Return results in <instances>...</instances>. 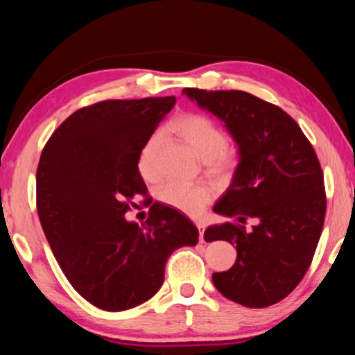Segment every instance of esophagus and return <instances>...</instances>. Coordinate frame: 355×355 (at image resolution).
Segmentation results:
<instances>
[{"mask_svg": "<svg viewBox=\"0 0 355 355\" xmlns=\"http://www.w3.org/2000/svg\"><path fill=\"white\" fill-rule=\"evenodd\" d=\"M196 227H197V230H199L200 241H203V232H205V224H203L202 220H197V222H196Z\"/></svg>", "mask_w": 355, "mask_h": 355, "instance_id": "obj_1", "label": "esophagus"}]
</instances>
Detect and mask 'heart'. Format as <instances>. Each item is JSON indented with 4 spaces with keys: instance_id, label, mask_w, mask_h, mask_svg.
<instances>
[{
    "instance_id": "b5f03b06",
    "label": "heart",
    "mask_w": 355,
    "mask_h": 355,
    "mask_svg": "<svg viewBox=\"0 0 355 355\" xmlns=\"http://www.w3.org/2000/svg\"><path fill=\"white\" fill-rule=\"evenodd\" d=\"M167 130L191 148L197 158L205 163L207 172L216 177H227L236 169L239 152L228 144V137L213 119L203 114H182L167 125ZM159 137L150 136L137 155V172L146 182H156L159 177L158 156ZM158 200L164 205L178 209L184 214L199 216L208 202L213 199V191L203 184H183L169 182L158 189Z\"/></svg>"
}]
</instances>
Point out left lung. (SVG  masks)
<instances>
[{
	"label": "left lung",
	"mask_w": 355,
	"mask_h": 355,
	"mask_svg": "<svg viewBox=\"0 0 355 355\" xmlns=\"http://www.w3.org/2000/svg\"><path fill=\"white\" fill-rule=\"evenodd\" d=\"M183 94L224 122L239 163L214 213L236 219L211 225L205 241L236 245V261L213 284L233 302L264 309L285 299L307 272L320 241L326 191L318 156L296 120L279 106L243 91ZM252 217L259 224L248 232Z\"/></svg>",
	"instance_id": "8db88e82"
}]
</instances>
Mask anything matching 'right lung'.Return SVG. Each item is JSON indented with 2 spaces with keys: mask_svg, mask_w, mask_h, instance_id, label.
Here are the masks:
<instances>
[{
  "mask_svg": "<svg viewBox=\"0 0 355 355\" xmlns=\"http://www.w3.org/2000/svg\"><path fill=\"white\" fill-rule=\"evenodd\" d=\"M173 105L175 97H148L81 107L42 150V228L70 285L101 310L153 297L172 252L199 241L197 227L163 203L155 202L141 225L125 219L135 196L147 192L137 155Z\"/></svg>",
  "mask_w": 355,
  "mask_h": 355,
  "instance_id": "add662e5",
  "label": "right lung"
}]
</instances>
